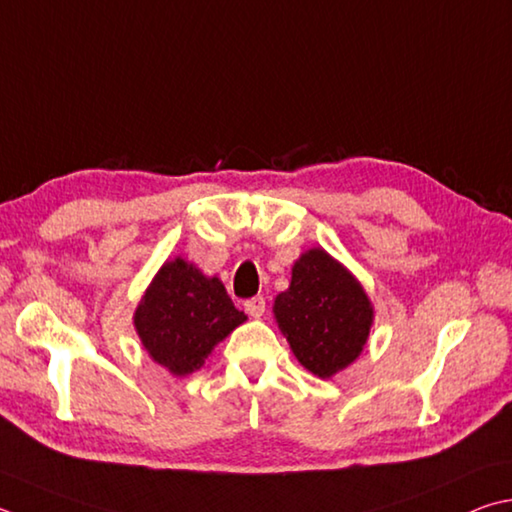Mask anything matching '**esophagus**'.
Masks as SVG:
<instances>
[{"mask_svg":"<svg viewBox=\"0 0 512 512\" xmlns=\"http://www.w3.org/2000/svg\"><path fill=\"white\" fill-rule=\"evenodd\" d=\"M244 309H246L248 315H253V318H262L264 311H266V300L262 295L250 297V300L244 302Z\"/></svg>","mask_w":512,"mask_h":512,"instance_id":"34e87169","label":"esophagus"}]
</instances>
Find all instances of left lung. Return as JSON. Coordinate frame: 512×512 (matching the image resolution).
<instances>
[{
  "label": "left lung",
  "mask_w": 512,
  "mask_h": 512,
  "mask_svg": "<svg viewBox=\"0 0 512 512\" xmlns=\"http://www.w3.org/2000/svg\"><path fill=\"white\" fill-rule=\"evenodd\" d=\"M273 313L297 362L320 378L360 356L374 322L365 288L322 248L293 264L291 286L275 297Z\"/></svg>",
  "instance_id": "1"
}]
</instances>
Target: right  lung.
Masks as SVG:
<instances>
[{
	"mask_svg": "<svg viewBox=\"0 0 512 512\" xmlns=\"http://www.w3.org/2000/svg\"><path fill=\"white\" fill-rule=\"evenodd\" d=\"M246 322L219 277L176 257L154 275L136 306L134 327L154 362L174 376H188L232 329Z\"/></svg>",
	"mask_w": 512,
	"mask_h": 512,
	"instance_id": "right-lung-1",
	"label": "right lung"
}]
</instances>
